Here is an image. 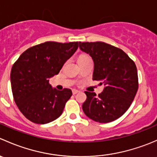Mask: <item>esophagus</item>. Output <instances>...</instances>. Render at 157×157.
<instances>
[{
  "mask_svg": "<svg viewBox=\"0 0 157 157\" xmlns=\"http://www.w3.org/2000/svg\"><path fill=\"white\" fill-rule=\"evenodd\" d=\"M79 90H76V89H73L72 90V93H73V94L74 95H75V94H77V93H79Z\"/></svg>",
  "mask_w": 157,
  "mask_h": 157,
  "instance_id": "obj_1",
  "label": "esophagus"
}]
</instances>
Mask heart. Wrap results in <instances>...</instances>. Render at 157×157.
I'll return each mask as SVG.
<instances>
[{
  "label": "heart",
  "instance_id": "b5f03b06",
  "mask_svg": "<svg viewBox=\"0 0 157 157\" xmlns=\"http://www.w3.org/2000/svg\"><path fill=\"white\" fill-rule=\"evenodd\" d=\"M86 57H89V56H87V55H80V56L78 57V59H80V58H86Z\"/></svg>",
  "mask_w": 157,
  "mask_h": 157
}]
</instances>
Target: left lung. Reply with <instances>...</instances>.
<instances>
[{"label": "left lung", "instance_id": "8db88e82", "mask_svg": "<svg viewBox=\"0 0 157 157\" xmlns=\"http://www.w3.org/2000/svg\"><path fill=\"white\" fill-rule=\"evenodd\" d=\"M79 47L89 54L94 62L93 80L105 85L96 96L86 91L83 112L90 119L108 123L118 119L131 106L138 89L135 63L121 48L102 42H79Z\"/></svg>", "mask_w": 157, "mask_h": 157}]
</instances>
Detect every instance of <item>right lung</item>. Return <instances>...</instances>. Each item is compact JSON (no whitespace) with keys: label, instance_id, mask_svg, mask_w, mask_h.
Listing matches in <instances>:
<instances>
[{"label":"right lung","instance_id":"1","mask_svg":"<svg viewBox=\"0 0 157 157\" xmlns=\"http://www.w3.org/2000/svg\"><path fill=\"white\" fill-rule=\"evenodd\" d=\"M78 48V42H45L25 51L10 73L13 99L23 115L36 124L57 119L72 96L70 89H52L49 78L59 73Z\"/></svg>","mask_w":157,"mask_h":157}]
</instances>
